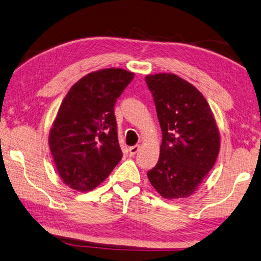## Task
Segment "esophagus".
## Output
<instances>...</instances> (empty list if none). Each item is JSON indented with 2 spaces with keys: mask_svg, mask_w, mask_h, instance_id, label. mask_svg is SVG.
<instances>
[{
  "mask_svg": "<svg viewBox=\"0 0 261 261\" xmlns=\"http://www.w3.org/2000/svg\"><path fill=\"white\" fill-rule=\"evenodd\" d=\"M139 148H140V146L139 145H136V146H134V147H130V149H129V152H130V156H135L138 151H139Z\"/></svg>",
  "mask_w": 261,
  "mask_h": 261,
  "instance_id": "obj_1",
  "label": "esophagus"
}]
</instances>
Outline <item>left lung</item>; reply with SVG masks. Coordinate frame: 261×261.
Returning a JSON list of instances; mask_svg holds the SVG:
<instances>
[{
  "label": "left lung",
  "mask_w": 261,
  "mask_h": 261,
  "mask_svg": "<svg viewBox=\"0 0 261 261\" xmlns=\"http://www.w3.org/2000/svg\"><path fill=\"white\" fill-rule=\"evenodd\" d=\"M145 80L163 134L160 160L148 180L163 198H187L217 160L221 136L215 117L200 91L176 74H148Z\"/></svg>",
  "instance_id": "obj_1"
}]
</instances>
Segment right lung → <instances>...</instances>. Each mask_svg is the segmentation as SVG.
Returning a JSON list of instances; mask_svg holds the SVG:
<instances>
[{"label":"right lung","instance_id":"add662e5","mask_svg":"<svg viewBox=\"0 0 261 261\" xmlns=\"http://www.w3.org/2000/svg\"><path fill=\"white\" fill-rule=\"evenodd\" d=\"M134 76L119 68L95 71L64 97L48 145L59 176L73 190H94L121 161L114 105Z\"/></svg>","mask_w":261,"mask_h":261}]
</instances>
